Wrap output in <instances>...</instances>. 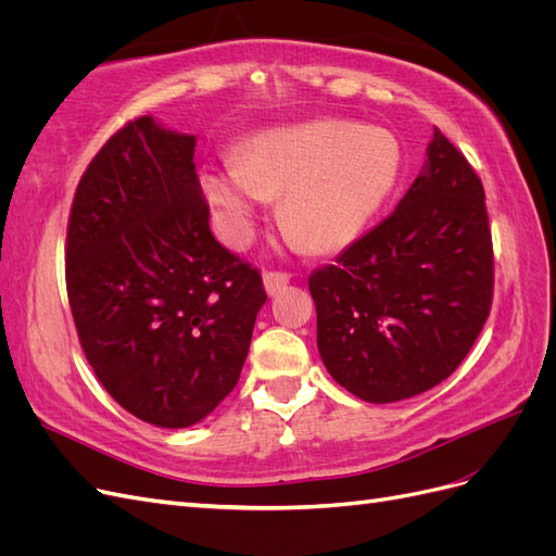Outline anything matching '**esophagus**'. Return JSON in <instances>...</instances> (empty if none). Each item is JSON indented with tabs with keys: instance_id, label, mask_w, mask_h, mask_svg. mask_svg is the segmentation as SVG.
I'll return each instance as SVG.
<instances>
[{
	"instance_id": "obj_1",
	"label": "esophagus",
	"mask_w": 556,
	"mask_h": 556,
	"mask_svg": "<svg viewBox=\"0 0 556 556\" xmlns=\"http://www.w3.org/2000/svg\"><path fill=\"white\" fill-rule=\"evenodd\" d=\"M290 285V276L282 274V271H266L264 274V288L268 296H276L280 294L285 288Z\"/></svg>"
}]
</instances>
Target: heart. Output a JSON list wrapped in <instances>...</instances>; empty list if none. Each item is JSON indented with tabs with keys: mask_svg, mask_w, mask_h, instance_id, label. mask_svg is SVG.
Segmentation results:
<instances>
[{
	"mask_svg": "<svg viewBox=\"0 0 556 556\" xmlns=\"http://www.w3.org/2000/svg\"><path fill=\"white\" fill-rule=\"evenodd\" d=\"M399 174V146L380 129L313 123L252 141L239 160L201 182L227 243L243 245L264 199L280 201V223L315 252L355 241L384 204Z\"/></svg>",
	"mask_w": 556,
	"mask_h": 556,
	"instance_id": "obj_1",
	"label": "heart"
}]
</instances>
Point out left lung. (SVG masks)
<instances>
[{"label":"left lung","instance_id":"1","mask_svg":"<svg viewBox=\"0 0 556 556\" xmlns=\"http://www.w3.org/2000/svg\"><path fill=\"white\" fill-rule=\"evenodd\" d=\"M427 155L399 206L308 278L319 357L368 403L422 394L452 376L492 308L482 182L441 129Z\"/></svg>","mask_w":556,"mask_h":556}]
</instances>
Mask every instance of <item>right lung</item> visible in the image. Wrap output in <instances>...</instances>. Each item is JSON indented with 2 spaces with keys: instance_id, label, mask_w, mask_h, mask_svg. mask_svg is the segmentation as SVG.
<instances>
[{
  "instance_id": "1",
  "label": "right lung",
  "mask_w": 556,
  "mask_h": 556,
  "mask_svg": "<svg viewBox=\"0 0 556 556\" xmlns=\"http://www.w3.org/2000/svg\"><path fill=\"white\" fill-rule=\"evenodd\" d=\"M190 134L143 115L92 157L66 225L83 352L134 417L192 427L239 382L262 276L215 241Z\"/></svg>"
}]
</instances>
